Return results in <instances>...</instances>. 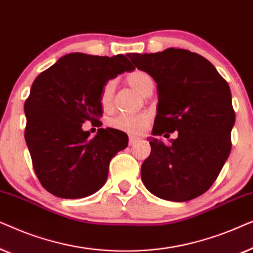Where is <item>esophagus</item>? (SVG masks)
<instances>
[{
	"instance_id": "esophagus-1",
	"label": "esophagus",
	"mask_w": 253,
	"mask_h": 253,
	"mask_svg": "<svg viewBox=\"0 0 253 253\" xmlns=\"http://www.w3.org/2000/svg\"><path fill=\"white\" fill-rule=\"evenodd\" d=\"M138 140H139V138H138V137L130 136V137H129V144H130V146H131V145H134V144H136Z\"/></svg>"
}]
</instances>
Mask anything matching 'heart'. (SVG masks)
I'll return each mask as SVG.
<instances>
[{
    "label": "heart",
    "mask_w": 253,
    "mask_h": 253,
    "mask_svg": "<svg viewBox=\"0 0 253 253\" xmlns=\"http://www.w3.org/2000/svg\"><path fill=\"white\" fill-rule=\"evenodd\" d=\"M126 81L131 87H133L141 94H145L147 89L153 86V79L147 72L141 70H134L126 75ZM114 92H115V82L108 81L103 85L100 93V103L103 108H109L112 106ZM151 121V116L147 113H140L137 115H121L110 121V126L114 129L124 131L131 134H139L145 131L148 123Z\"/></svg>",
    "instance_id": "b5f03b06"
}]
</instances>
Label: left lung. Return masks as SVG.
<instances>
[{
	"label": "left lung",
	"mask_w": 253,
	"mask_h": 253,
	"mask_svg": "<svg viewBox=\"0 0 253 253\" xmlns=\"http://www.w3.org/2000/svg\"><path fill=\"white\" fill-rule=\"evenodd\" d=\"M147 72L158 89L151 154L141 165V179L151 193L170 202H188L205 193L230 154L235 112L228 83L202 55L167 48L151 54H127Z\"/></svg>",
	"instance_id": "obj_1"
}]
</instances>
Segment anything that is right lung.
<instances>
[{"label":"right lung","instance_id":"1","mask_svg":"<svg viewBox=\"0 0 253 253\" xmlns=\"http://www.w3.org/2000/svg\"><path fill=\"white\" fill-rule=\"evenodd\" d=\"M133 70L122 54L108 57L71 53L34 79L24 105L25 140L34 171L51 195L84 198L106 183L110 160L127 146L129 138L112 127L89 137L83 123L101 117L103 85Z\"/></svg>","mask_w":253,"mask_h":253}]
</instances>
